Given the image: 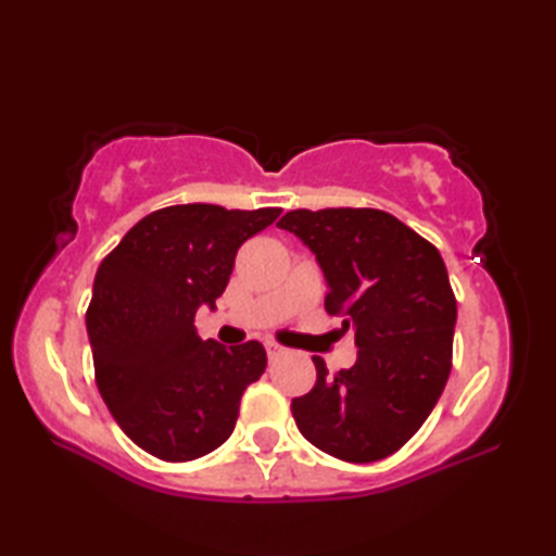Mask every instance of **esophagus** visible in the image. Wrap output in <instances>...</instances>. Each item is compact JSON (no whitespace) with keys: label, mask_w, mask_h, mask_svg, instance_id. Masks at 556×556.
<instances>
[{"label":"esophagus","mask_w":556,"mask_h":556,"mask_svg":"<svg viewBox=\"0 0 556 556\" xmlns=\"http://www.w3.org/2000/svg\"><path fill=\"white\" fill-rule=\"evenodd\" d=\"M265 348H267L269 361H277V357L285 355V348H281L279 343H275V341H267V343H265Z\"/></svg>","instance_id":"obj_1"}]
</instances>
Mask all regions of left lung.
Returning a JSON list of instances; mask_svg holds the SVG:
<instances>
[{
    "mask_svg": "<svg viewBox=\"0 0 556 556\" xmlns=\"http://www.w3.org/2000/svg\"><path fill=\"white\" fill-rule=\"evenodd\" d=\"M316 255L326 312L353 328L357 361L291 400L296 427L348 464L388 458L417 434L446 388L456 296L439 250L375 208L289 211L279 223Z\"/></svg>",
    "mask_w": 556,
    "mask_h": 556,
    "instance_id": "8db88e82",
    "label": "left lung"
}]
</instances>
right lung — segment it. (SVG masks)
I'll return each mask as SVG.
<instances>
[{
  "mask_svg": "<svg viewBox=\"0 0 556 556\" xmlns=\"http://www.w3.org/2000/svg\"><path fill=\"white\" fill-rule=\"evenodd\" d=\"M281 208L168 205L139 220L102 265L86 314L96 382L119 429L162 460L201 458L232 434L262 343L203 341L193 318L215 306L240 244Z\"/></svg>",
  "mask_w": 556,
  "mask_h": 556,
  "instance_id": "right-lung-1",
  "label": "right lung"
}]
</instances>
